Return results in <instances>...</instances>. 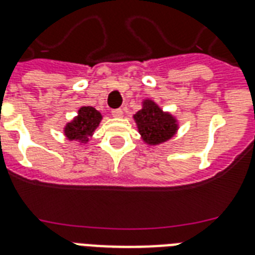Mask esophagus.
I'll return each instance as SVG.
<instances>
[{
    "label": "esophagus",
    "instance_id": "esophagus-1",
    "mask_svg": "<svg viewBox=\"0 0 255 255\" xmlns=\"http://www.w3.org/2000/svg\"><path fill=\"white\" fill-rule=\"evenodd\" d=\"M111 115L114 116V118H122V116H123V111H122L120 108H116V110H112Z\"/></svg>",
    "mask_w": 255,
    "mask_h": 255
}]
</instances>
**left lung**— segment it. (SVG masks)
Here are the masks:
<instances>
[{"mask_svg": "<svg viewBox=\"0 0 255 255\" xmlns=\"http://www.w3.org/2000/svg\"><path fill=\"white\" fill-rule=\"evenodd\" d=\"M141 110L132 116L141 140L148 145H159L172 139L178 129V122L172 114L163 111L153 100L144 99Z\"/></svg>", "mask_w": 255, "mask_h": 255, "instance_id": "1", "label": "left lung"}]
</instances>
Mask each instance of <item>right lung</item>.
Returning a JSON list of instances; mask_svg holds the SVG:
<instances>
[{
    "label": "right lung",
    "instance_id": "obj_1",
    "mask_svg": "<svg viewBox=\"0 0 255 255\" xmlns=\"http://www.w3.org/2000/svg\"><path fill=\"white\" fill-rule=\"evenodd\" d=\"M102 119V114L94 107H81L78 110V115L65 126L63 133L71 141L74 140L82 144H87L96 128L99 127Z\"/></svg>",
    "mask_w": 255,
    "mask_h": 255
}]
</instances>
